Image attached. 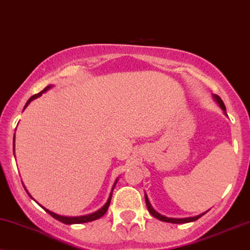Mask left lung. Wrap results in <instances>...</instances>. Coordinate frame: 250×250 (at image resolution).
I'll list each match as a JSON object with an SVG mask.
<instances>
[{
  "label": "left lung",
  "mask_w": 250,
  "mask_h": 250,
  "mask_svg": "<svg viewBox=\"0 0 250 250\" xmlns=\"http://www.w3.org/2000/svg\"><path fill=\"white\" fill-rule=\"evenodd\" d=\"M213 98H214V101L218 103L219 106L221 107V110H224V113L226 114V116H227V113H226V106H225L224 102H222V99L220 98L218 95H213ZM145 201H146V206H147L148 212L151 213L152 216H154L155 219L160 220V221L169 222V224H187V222H193V221H195V220L200 219L201 216L204 215V214H206V212H205L202 214H199V215H196V216H190V218H167V216H165V215H161L160 213H158L157 210H155L154 208L152 207L151 202H149L148 198H147V194H146V193H145ZM207 212H208V210H207Z\"/></svg>",
  "instance_id": "left-lung-1"
}]
</instances>
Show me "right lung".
<instances>
[{
	"label": "right lung",
	"instance_id": "obj_1",
	"mask_svg": "<svg viewBox=\"0 0 250 250\" xmlns=\"http://www.w3.org/2000/svg\"><path fill=\"white\" fill-rule=\"evenodd\" d=\"M54 86V85H48V86L45 87V89L44 90H42L41 91L40 93H37V95H34L31 97V98H29V101L26 102V104H25V106H24V108L28 106L29 104H30V103L34 101V99H36V98H38V97H41L43 95L44 92H46V91L48 90H50L51 89V87ZM14 151H15V136H14ZM117 181H118V178L116 179V181H114V184H113V186H112V189H111V193H110V195H108V199H107V201L105 202V205L104 206H103L102 208H99L98 210H96V212H93V213H91V214H86V215H82V216H64V215H60V214H56V213H54V212H51V210H49V209H46L45 207H43V206H40L43 208L44 210H45L46 213H49L50 215L52 216V218L54 219H56V220H58V221H61V222H63V224H65V225H75V224H85V222H90V221H93V220H97V219H99V218H102L103 215H104L105 213H106V210H107V208H108V206H110V202H111V198H112V192H113V189H114V186H116L117 185ZM26 190V189H25ZM26 193H28L29 194V192L28 190H26ZM29 196H30L31 199H34L32 198V196L29 194Z\"/></svg>",
	"mask_w": 250,
	"mask_h": 250
}]
</instances>
